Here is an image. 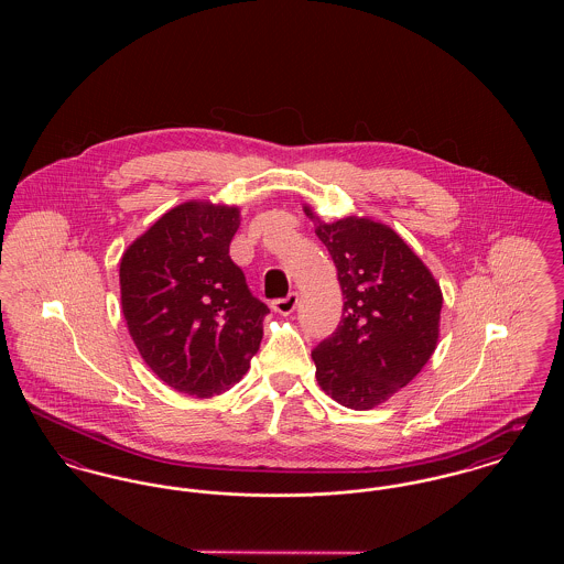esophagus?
Returning <instances> with one entry per match:
<instances>
[{"label":"esophagus","instance_id":"obj_1","mask_svg":"<svg viewBox=\"0 0 564 564\" xmlns=\"http://www.w3.org/2000/svg\"><path fill=\"white\" fill-rule=\"evenodd\" d=\"M270 306H272V311H276L281 315H290V313H294L295 306H297V294L292 292L285 297H276V300L270 302Z\"/></svg>","mask_w":564,"mask_h":564}]
</instances>
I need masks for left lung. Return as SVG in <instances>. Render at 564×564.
<instances>
[{"label": "left lung", "instance_id": "8db88e82", "mask_svg": "<svg viewBox=\"0 0 564 564\" xmlns=\"http://www.w3.org/2000/svg\"><path fill=\"white\" fill-rule=\"evenodd\" d=\"M306 215L315 217L306 207ZM345 295L343 319L313 349L317 380L334 402L370 410L430 361L442 292L430 269L389 226L345 217L317 221Z\"/></svg>", "mask_w": 564, "mask_h": 564}]
</instances>
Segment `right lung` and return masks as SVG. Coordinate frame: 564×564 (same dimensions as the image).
I'll use <instances>...</instances> for the list:
<instances>
[{"instance_id":"obj_1","label":"right lung","mask_w":564,"mask_h":564,"mask_svg":"<svg viewBox=\"0 0 564 564\" xmlns=\"http://www.w3.org/2000/svg\"><path fill=\"white\" fill-rule=\"evenodd\" d=\"M237 207L184 203L127 249L122 313L145 364L180 393L212 398L247 372L270 308L230 260Z\"/></svg>"}]
</instances>
